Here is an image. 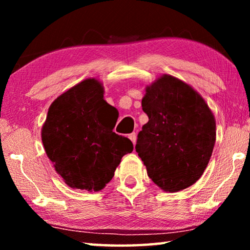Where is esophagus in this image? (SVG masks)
<instances>
[{
	"label": "esophagus",
	"mask_w": 250,
	"mask_h": 250,
	"mask_svg": "<svg viewBox=\"0 0 250 250\" xmlns=\"http://www.w3.org/2000/svg\"><path fill=\"white\" fill-rule=\"evenodd\" d=\"M129 139H130L131 141H132L133 145H135V142H137V133H135V132L130 133L129 134Z\"/></svg>",
	"instance_id": "esophagus-1"
}]
</instances>
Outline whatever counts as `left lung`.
<instances>
[{
	"label": "left lung",
	"mask_w": 250,
	"mask_h": 250,
	"mask_svg": "<svg viewBox=\"0 0 250 250\" xmlns=\"http://www.w3.org/2000/svg\"><path fill=\"white\" fill-rule=\"evenodd\" d=\"M142 110L149 121L135 151L161 189L179 192L203 175L216 140V121L203 97L184 82L162 75L146 88Z\"/></svg>",
	"instance_id": "obj_1"
}]
</instances>
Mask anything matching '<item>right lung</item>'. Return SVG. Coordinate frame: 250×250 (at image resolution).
<instances>
[{"instance_id": "right-lung-1", "label": "right lung", "mask_w": 250, "mask_h": 250, "mask_svg": "<svg viewBox=\"0 0 250 250\" xmlns=\"http://www.w3.org/2000/svg\"><path fill=\"white\" fill-rule=\"evenodd\" d=\"M104 92L98 79L83 80L53 101L42 128L46 154L71 188L101 191L133 150L128 138L112 131L118 118Z\"/></svg>"}]
</instances>
